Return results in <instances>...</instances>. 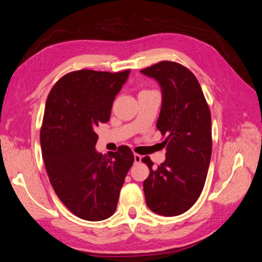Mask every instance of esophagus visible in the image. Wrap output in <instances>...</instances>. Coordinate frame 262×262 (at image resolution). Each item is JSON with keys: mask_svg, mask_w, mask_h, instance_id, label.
<instances>
[{"mask_svg": "<svg viewBox=\"0 0 262 262\" xmlns=\"http://www.w3.org/2000/svg\"><path fill=\"white\" fill-rule=\"evenodd\" d=\"M141 161H142V156L137 153H134V163L139 164V163H141Z\"/></svg>", "mask_w": 262, "mask_h": 262, "instance_id": "esophagus-1", "label": "esophagus"}]
</instances>
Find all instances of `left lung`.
Masks as SVG:
<instances>
[{"label": "left lung", "instance_id": "left-lung-1", "mask_svg": "<svg viewBox=\"0 0 262 262\" xmlns=\"http://www.w3.org/2000/svg\"><path fill=\"white\" fill-rule=\"evenodd\" d=\"M141 73L161 86L156 126L167 136L164 163L153 169L149 157L142 158L149 168L143 182L145 201L154 213L176 216L191 208L203 190L212 154L211 113L199 82L186 67L162 61Z\"/></svg>", "mask_w": 262, "mask_h": 262}]
</instances>
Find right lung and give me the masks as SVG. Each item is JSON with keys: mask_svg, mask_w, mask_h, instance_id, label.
Listing matches in <instances>:
<instances>
[{"mask_svg": "<svg viewBox=\"0 0 262 262\" xmlns=\"http://www.w3.org/2000/svg\"><path fill=\"white\" fill-rule=\"evenodd\" d=\"M130 70L110 73L74 71L54 84L46 102L40 144L50 184L77 217L102 221L117 209L134 162L130 147L102 155L95 129L109 121L113 102Z\"/></svg>", "mask_w": 262, "mask_h": 262, "instance_id": "obj_1", "label": "right lung"}]
</instances>
